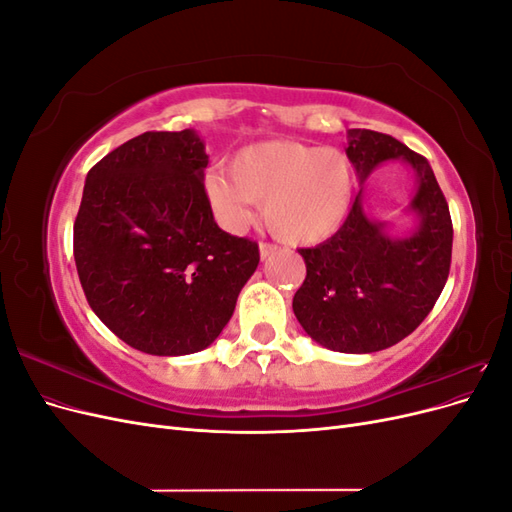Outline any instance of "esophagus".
<instances>
[{"label": "esophagus", "mask_w": 512, "mask_h": 512, "mask_svg": "<svg viewBox=\"0 0 512 512\" xmlns=\"http://www.w3.org/2000/svg\"><path fill=\"white\" fill-rule=\"evenodd\" d=\"M275 252H277V245H273V243H260V258L262 260H267Z\"/></svg>", "instance_id": "34e87169"}]
</instances>
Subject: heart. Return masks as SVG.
Wrapping results in <instances>:
<instances>
[{
  "label": "heart",
  "instance_id": "1",
  "mask_svg": "<svg viewBox=\"0 0 512 512\" xmlns=\"http://www.w3.org/2000/svg\"><path fill=\"white\" fill-rule=\"evenodd\" d=\"M228 172L205 179V198L226 230L239 232L262 203V220L277 239L314 245L339 230L354 194V170L342 151L292 141H267L239 149Z\"/></svg>",
  "mask_w": 512,
  "mask_h": 512
}]
</instances>
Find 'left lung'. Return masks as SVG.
<instances>
[{
    "mask_svg": "<svg viewBox=\"0 0 512 512\" xmlns=\"http://www.w3.org/2000/svg\"><path fill=\"white\" fill-rule=\"evenodd\" d=\"M348 134L346 153L361 183L386 160H404L414 170L418 188L410 209L418 226L410 237H389L382 222L367 218L359 192L331 239L299 250L307 275L292 309L320 346L367 354L401 342L436 305L451 271L453 222L427 158L389 134Z\"/></svg>",
    "mask_w": 512,
    "mask_h": 512,
    "instance_id": "left-lung-1",
    "label": "left lung"
}]
</instances>
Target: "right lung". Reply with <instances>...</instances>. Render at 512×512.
Instances as JSON below:
<instances>
[{"mask_svg":"<svg viewBox=\"0 0 512 512\" xmlns=\"http://www.w3.org/2000/svg\"><path fill=\"white\" fill-rule=\"evenodd\" d=\"M207 164L194 130L145 132L87 173L76 271L96 316L141 352L181 356L213 344L258 267V243L213 220Z\"/></svg>","mask_w":512,"mask_h":512,"instance_id":"add662e5","label":"right lung"}]
</instances>
